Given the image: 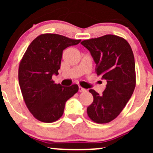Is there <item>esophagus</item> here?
Instances as JSON below:
<instances>
[{"label":"esophagus","instance_id":"1","mask_svg":"<svg viewBox=\"0 0 153 153\" xmlns=\"http://www.w3.org/2000/svg\"><path fill=\"white\" fill-rule=\"evenodd\" d=\"M78 91H79L80 92H84V91H86V89H84V88L81 87V86H79V87H78Z\"/></svg>","mask_w":153,"mask_h":153}]
</instances>
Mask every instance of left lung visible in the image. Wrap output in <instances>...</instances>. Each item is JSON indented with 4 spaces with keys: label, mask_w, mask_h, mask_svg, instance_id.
Listing matches in <instances>:
<instances>
[{
    "label": "left lung",
    "mask_w": 153,
    "mask_h": 153,
    "mask_svg": "<svg viewBox=\"0 0 153 153\" xmlns=\"http://www.w3.org/2000/svg\"><path fill=\"white\" fill-rule=\"evenodd\" d=\"M90 52L96 67L95 72L106 81L102 95L89 89L93 101L87 107L92 121L106 124L119 115L130 99L136 84L133 52L121 37L106 35L81 42Z\"/></svg>",
    "instance_id": "8db88e82"
}]
</instances>
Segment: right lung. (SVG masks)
Masks as SVG:
<instances>
[{"label": "right lung", "mask_w": 153, "mask_h": 153, "mask_svg": "<svg viewBox=\"0 0 153 153\" xmlns=\"http://www.w3.org/2000/svg\"><path fill=\"white\" fill-rule=\"evenodd\" d=\"M81 40L58 34L40 35L29 44L18 68V81L24 102L40 121H56L64 113L65 103L78 91V86H62L52 79L61 68L63 50Z\"/></svg>", "instance_id": "obj_1"}]
</instances>
